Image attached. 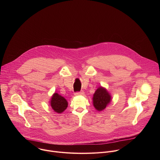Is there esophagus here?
I'll use <instances>...</instances> for the list:
<instances>
[{
	"label": "esophagus",
	"instance_id": "esophagus-1",
	"mask_svg": "<svg viewBox=\"0 0 160 160\" xmlns=\"http://www.w3.org/2000/svg\"><path fill=\"white\" fill-rule=\"evenodd\" d=\"M84 94L83 91H80V92H75V96H78V95H82V94Z\"/></svg>",
	"mask_w": 160,
	"mask_h": 160
}]
</instances>
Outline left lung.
<instances>
[{"label": "left lung", "instance_id": "left-lung-1", "mask_svg": "<svg viewBox=\"0 0 160 160\" xmlns=\"http://www.w3.org/2000/svg\"><path fill=\"white\" fill-rule=\"evenodd\" d=\"M111 96L107 90L102 87H99L93 96V105L98 111H102L111 102Z\"/></svg>", "mask_w": 160, "mask_h": 160}]
</instances>
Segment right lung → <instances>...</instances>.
<instances>
[{
	"label": "right lung",
	"instance_id": "add662e5",
	"mask_svg": "<svg viewBox=\"0 0 160 160\" xmlns=\"http://www.w3.org/2000/svg\"><path fill=\"white\" fill-rule=\"evenodd\" d=\"M50 104L53 110L58 113L62 112L68 107V102L66 99L58 93L53 94Z\"/></svg>",
	"mask_w": 160,
	"mask_h": 160
}]
</instances>
